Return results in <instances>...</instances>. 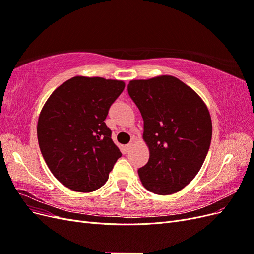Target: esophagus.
<instances>
[{
  "label": "esophagus",
  "mask_w": 254,
  "mask_h": 254,
  "mask_svg": "<svg viewBox=\"0 0 254 254\" xmlns=\"http://www.w3.org/2000/svg\"><path fill=\"white\" fill-rule=\"evenodd\" d=\"M132 146H133V145H132V143H129V144H127V145L125 146V147H126V150H127V151H129L130 149L132 148Z\"/></svg>",
  "instance_id": "esophagus-1"
}]
</instances>
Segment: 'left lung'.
Returning <instances> with one entry per match:
<instances>
[{
	"mask_svg": "<svg viewBox=\"0 0 254 254\" xmlns=\"http://www.w3.org/2000/svg\"><path fill=\"white\" fill-rule=\"evenodd\" d=\"M128 93L142 114L149 149L140 180L157 195L175 194L195 178L209 151V109L193 89L171 75L130 80Z\"/></svg>",
	"mask_w": 254,
	"mask_h": 254,
	"instance_id": "left-lung-1",
	"label": "left lung"
}]
</instances>
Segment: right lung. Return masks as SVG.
<instances>
[{"label":"right lung","mask_w":254,"mask_h":254,"mask_svg":"<svg viewBox=\"0 0 254 254\" xmlns=\"http://www.w3.org/2000/svg\"><path fill=\"white\" fill-rule=\"evenodd\" d=\"M124 88L123 80L75 76L43 105L38 142L50 171L67 189L90 193L108 180L122 153L105 120Z\"/></svg>","instance_id":"1"}]
</instances>
